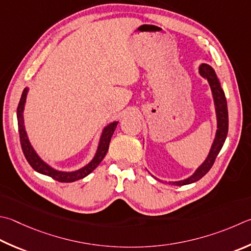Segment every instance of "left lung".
Listing matches in <instances>:
<instances>
[{"label":"left lung","instance_id":"left-lung-1","mask_svg":"<svg viewBox=\"0 0 251 251\" xmlns=\"http://www.w3.org/2000/svg\"><path fill=\"white\" fill-rule=\"evenodd\" d=\"M200 75H201L204 79L208 81V84L211 86L214 103H215L216 108V115H217V131H216V137L214 139V143L212 145L211 151H209L207 158L205 159V161L201 166L198 168V170L195 171L193 176L182 181L176 182H169L170 184L176 185H185L193 183V182L199 181L201 177H203L206 173L209 171V169L213 167L214 162L217 154L220 153L223 145L225 143V139L227 137V133H228V110H227V102L225 98L224 91L222 90L220 81H218L215 71H214L211 66L203 63L200 67Z\"/></svg>","mask_w":251,"mask_h":251}]
</instances>
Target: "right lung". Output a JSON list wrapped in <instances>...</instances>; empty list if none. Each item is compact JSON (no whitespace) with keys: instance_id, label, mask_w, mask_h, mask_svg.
Here are the masks:
<instances>
[{"instance_id":"obj_1","label":"right lung","mask_w":251,"mask_h":251,"mask_svg":"<svg viewBox=\"0 0 251 251\" xmlns=\"http://www.w3.org/2000/svg\"><path fill=\"white\" fill-rule=\"evenodd\" d=\"M27 92H28V89L26 88L24 89V91H23L20 103H18L17 123H18V131H20V140H21L22 150L23 152H24L26 160L28 161L30 167L33 168L35 171L42 173V175L48 176L59 182H67V183L68 182H75L76 180L83 179V177L90 175V173L100 165V162L103 160V158L105 157L108 147H110V141L114 134V130H115L117 126V122L112 123V124H110L104 128L101 139H100L98 151L95 153V157L93 158V160L91 161L89 165H86L85 167L82 168V169L74 171V172L57 171L52 169L51 167H49L47 163H45L42 159L37 156V153L35 152V150L33 149V147H31L28 138H27L25 126H24V117H23V112H24V105L26 102Z\"/></svg>"}]
</instances>
